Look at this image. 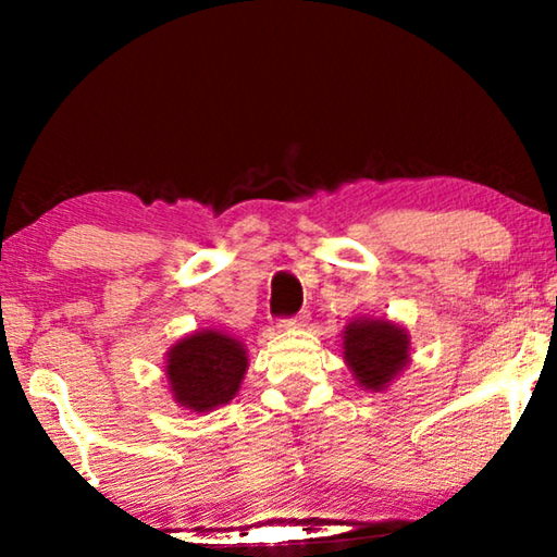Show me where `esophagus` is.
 <instances>
[{
    "instance_id": "esophagus-1",
    "label": "esophagus",
    "mask_w": 557,
    "mask_h": 557,
    "mask_svg": "<svg viewBox=\"0 0 557 557\" xmlns=\"http://www.w3.org/2000/svg\"><path fill=\"white\" fill-rule=\"evenodd\" d=\"M307 322H309V314L307 312H299V314L289 317V319H282L280 326L282 329H305Z\"/></svg>"
}]
</instances>
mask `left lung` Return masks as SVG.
<instances>
[{
	"mask_svg": "<svg viewBox=\"0 0 557 557\" xmlns=\"http://www.w3.org/2000/svg\"><path fill=\"white\" fill-rule=\"evenodd\" d=\"M344 361L366 391H383L410 361V336L388 319L358 317L344 329Z\"/></svg>",
	"mask_w": 557,
	"mask_h": 557,
	"instance_id": "obj_1",
	"label": "left lung"
}]
</instances>
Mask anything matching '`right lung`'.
<instances>
[{
  "label": "right lung",
  "mask_w": 557,
  "mask_h": 557,
  "mask_svg": "<svg viewBox=\"0 0 557 557\" xmlns=\"http://www.w3.org/2000/svg\"><path fill=\"white\" fill-rule=\"evenodd\" d=\"M245 371V346L213 329L178 338L166 354V381L174 400L194 412H209L231 403Z\"/></svg>",
  "instance_id": "1"
}]
</instances>
